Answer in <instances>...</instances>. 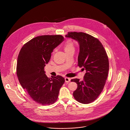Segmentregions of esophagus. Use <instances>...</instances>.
Wrapping results in <instances>:
<instances>
[{
	"mask_svg": "<svg viewBox=\"0 0 130 130\" xmlns=\"http://www.w3.org/2000/svg\"><path fill=\"white\" fill-rule=\"evenodd\" d=\"M65 80L66 82H69L71 80V79L69 77H65Z\"/></svg>",
	"mask_w": 130,
	"mask_h": 130,
	"instance_id": "1",
	"label": "esophagus"
}]
</instances>
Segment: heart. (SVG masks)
I'll return each mask as SVG.
<instances>
[{
    "instance_id": "1",
    "label": "heart",
    "mask_w": 130,
    "mask_h": 130,
    "mask_svg": "<svg viewBox=\"0 0 130 130\" xmlns=\"http://www.w3.org/2000/svg\"><path fill=\"white\" fill-rule=\"evenodd\" d=\"M63 48H64V50L66 53V52H67L68 51H71L72 50H74V45L72 41H68L64 44Z\"/></svg>"
}]
</instances>
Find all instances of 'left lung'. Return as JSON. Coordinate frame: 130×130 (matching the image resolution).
Returning <instances> with one entry per match:
<instances>
[{
  "mask_svg": "<svg viewBox=\"0 0 130 130\" xmlns=\"http://www.w3.org/2000/svg\"><path fill=\"white\" fill-rule=\"evenodd\" d=\"M65 37L77 41L79 45L78 66L86 71L83 80H71L77 84L74 99L83 104L94 101L102 91L107 78L109 63L102 44L93 36L82 32H70Z\"/></svg>",
  "mask_w": 130,
  "mask_h": 130,
  "instance_id": "8db88e82",
  "label": "left lung"
}]
</instances>
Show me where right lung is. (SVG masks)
<instances>
[{"instance_id":"right-lung-1","label":"right lung","mask_w":130,"mask_h":130,"mask_svg":"<svg viewBox=\"0 0 130 130\" xmlns=\"http://www.w3.org/2000/svg\"><path fill=\"white\" fill-rule=\"evenodd\" d=\"M63 40L61 35L38 36L25 44L19 52L17 74L20 84L34 101L41 105L55 103L65 82L60 75L49 78L44 70L53 50Z\"/></svg>"}]
</instances>
